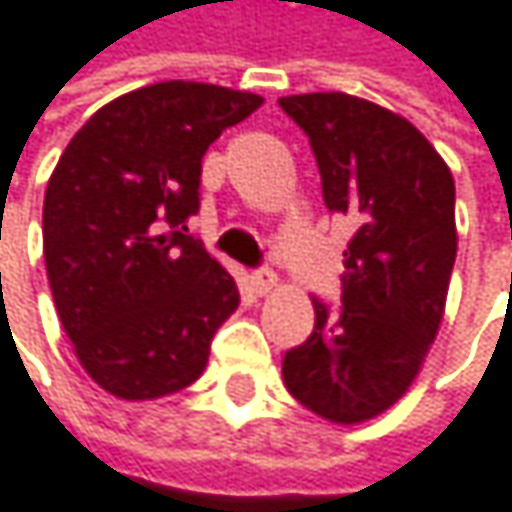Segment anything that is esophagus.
<instances>
[{
    "label": "esophagus",
    "mask_w": 512,
    "mask_h": 512,
    "mask_svg": "<svg viewBox=\"0 0 512 512\" xmlns=\"http://www.w3.org/2000/svg\"><path fill=\"white\" fill-rule=\"evenodd\" d=\"M276 273L270 270V267H261V270H254L251 273V288H254V294H270L273 288H276Z\"/></svg>",
    "instance_id": "esophagus-1"
}]
</instances>
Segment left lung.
I'll use <instances>...</instances> for the list:
<instances>
[{
  "instance_id": "8db88e82",
  "label": "left lung",
  "mask_w": 512,
  "mask_h": 512,
  "mask_svg": "<svg viewBox=\"0 0 512 512\" xmlns=\"http://www.w3.org/2000/svg\"><path fill=\"white\" fill-rule=\"evenodd\" d=\"M306 131L324 203L354 224L342 306L315 303L312 336L282 360L285 387L333 423L387 411L417 378L441 327L456 264V185L402 116L345 95L279 98Z\"/></svg>"
}]
</instances>
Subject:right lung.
Instances as JSON below:
<instances>
[{
	"label": "right lung",
	"instance_id": "1",
	"mask_svg": "<svg viewBox=\"0 0 512 512\" xmlns=\"http://www.w3.org/2000/svg\"><path fill=\"white\" fill-rule=\"evenodd\" d=\"M261 104L212 83H152L65 146L44 194V264L77 360L107 393L143 402L203 375L239 291L185 221L209 143Z\"/></svg>",
	"mask_w": 512,
	"mask_h": 512
}]
</instances>
